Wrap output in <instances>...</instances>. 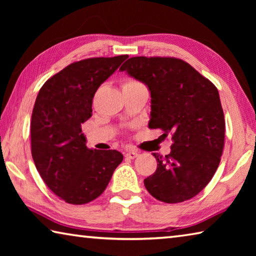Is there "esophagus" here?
I'll return each instance as SVG.
<instances>
[{
  "instance_id": "obj_1",
  "label": "esophagus",
  "mask_w": 256,
  "mask_h": 256,
  "mask_svg": "<svg viewBox=\"0 0 256 256\" xmlns=\"http://www.w3.org/2000/svg\"><path fill=\"white\" fill-rule=\"evenodd\" d=\"M138 152L136 151H128L126 154H125V157H126L128 159H134V158H136L138 157Z\"/></svg>"
}]
</instances>
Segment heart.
<instances>
[{"instance_id": "1", "label": "heart", "mask_w": 256, "mask_h": 256, "mask_svg": "<svg viewBox=\"0 0 256 256\" xmlns=\"http://www.w3.org/2000/svg\"><path fill=\"white\" fill-rule=\"evenodd\" d=\"M138 84H141L138 80L133 79V78H125V79L122 81V88L123 89L131 88V86H138Z\"/></svg>"}]
</instances>
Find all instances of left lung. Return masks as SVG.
<instances>
[{
  "label": "left lung",
  "instance_id": "left-lung-1",
  "mask_svg": "<svg viewBox=\"0 0 256 256\" xmlns=\"http://www.w3.org/2000/svg\"><path fill=\"white\" fill-rule=\"evenodd\" d=\"M148 86L150 128L172 134L170 154L159 156L154 174L144 180L148 192L164 203L198 196L209 184L222 159L224 118L218 89L176 58L136 56L120 68Z\"/></svg>",
  "mask_w": 256,
  "mask_h": 256
}]
</instances>
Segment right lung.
Segmentation results:
<instances>
[{"mask_svg":"<svg viewBox=\"0 0 256 256\" xmlns=\"http://www.w3.org/2000/svg\"><path fill=\"white\" fill-rule=\"evenodd\" d=\"M128 55L73 62L47 80L32 115V154L42 180L60 200L86 204L105 190L123 154L92 150L81 125L92 118V98Z\"/></svg>","mask_w":256,"mask_h":256,"instance_id":"obj_1","label":"right lung"}]
</instances>
